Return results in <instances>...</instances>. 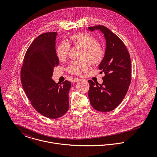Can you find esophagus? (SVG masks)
Returning <instances> with one entry per match:
<instances>
[{
	"instance_id": "obj_1",
	"label": "esophagus",
	"mask_w": 157,
	"mask_h": 157,
	"mask_svg": "<svg viewBox=\"0 0 157 157\" xmlns=\"http://www.w3.org/2000/svg\"><path fill=\"white\" fill-rule=\"evenodd\" d=\"M80 80V78H74L72 79V82H79Z\"/></svg>"
}]
</instances>
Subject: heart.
<instances>
[{"instance_id": "heart-1", "label": "heart", "mask_w": 157, "mask_h": 157, "mask_svg": "<svg viewBox=\"0 0 157 157\" xmlns=\"http://www.w3.org/2000/svg\"><path fill=\"white\" fill-rule=\"evenodd\" d=\"M74 46L82 48L77 60L72 61L67 67V71L74 75H80L88 69V62L92 65L100 64L105 57V50L102 44L96 41L95 38L88 33L80 32L71 36L69 39ZM70 46L63 42L56 49V54L60 61H64L67 57ZM87 60L86 61V60Z\"/></svg>"}]
</instances>
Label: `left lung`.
<instances>
[{
  "label": "left lung",
  "mask_w": 157,
  "mask_h": 157,
  "mask_svg": "<svg viewBox=\"0 0 157 157\" xmlns=\"http://www.w3.org/2000/svg\"><path fill=\"white\" fill-rule=\"evenodd\" d=\"M95 29H100L106 40L105 55L98 67L105 75L101 85L88 80V97L95 110L109 112L120 104L129 89L132 76L131 57L123 41L110 29L103 25L89 28L91 31Z\"/></svg>",
  "instance_id": "8db88e82"
}]
</instances>
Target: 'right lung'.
<instances>
[{
	"instance_id": "1",
	"label": "right lung",
	"mask_w": 157,
	"mask_h": 157,
	"mask_svg": "<svg viewBox=\"0 0 157 157\" xmlns=\"http://www.w3.org/2000/svg\"><path fill=\"white\" fill-rule=\"evenodd\" d=\"M57 33L39 36L28 48L23 61L21 78L23 88L33 107L42 115L55 119L69 109L67 80L59 85L51 78L54 67L59 64L55 48Z\"/></svg>"
}]
</instances>
